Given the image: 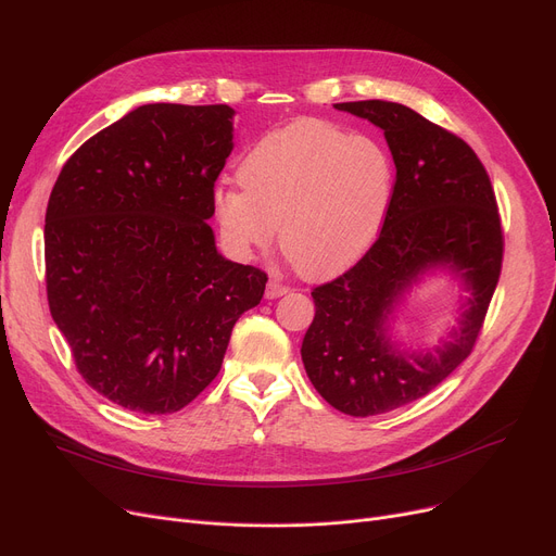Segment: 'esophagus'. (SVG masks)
Returning a JSON list of instances; mask_svg holds the SVG:
<instances>
[{
    "mask_svg": "<svg viewBox=\"0 0 556 556\" xmlns=\"http://www.w3.org/2000/svg\"><path fill=\"white\" fill-rule=\"evenodd\" d=\"M288 293V288L283 286V283H279V281H268V286H266V298L268 300H277V298H281V295H286Z\"/></svg>",
    "mask_w": 556,
    "mask_h": 556,
    "instance_id": "obj_1",
    "label": "esophagus"
}]
</instances>
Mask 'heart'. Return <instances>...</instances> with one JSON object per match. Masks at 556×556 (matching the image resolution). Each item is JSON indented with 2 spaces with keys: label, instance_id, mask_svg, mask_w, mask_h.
<instances>
[{
  "label": "heart",
  "instance_id": "b5f03b06",
  "mask_svg": "<svg viewBox=\"0 0 556 556\" xmlns=\"http://www.w3.org/2000/svg\"><path fill=\"white\" fill-rule=\"evenodd\" d=\"M394 180L381 141L302 119L252 146L239 166L241 187L214 191V216L237 256L268 252L279 227L290 266L329 279L356 266L378 239Z\"/></svg>",
  "mask_w": 556,
  "mask_h": 556
}]
</instances>
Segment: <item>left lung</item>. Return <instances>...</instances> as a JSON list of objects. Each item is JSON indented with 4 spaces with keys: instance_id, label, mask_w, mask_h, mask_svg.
<instances>
[{
    "instance_id": "left-lung-1",
    "label": "left lung",
    "mask_w": 556,
    "mask_h": 556,
    "mask_svg": "<svg viewBox=\"0 0 556 556\" xmlns=\"http://www.w3.org/2000/svg\"><path fill=\"white\" fill-rule=\"evenodd\" d=\"M336 110L383 130L396 182L369 252L311 293L315 317L302 361L336 410L371 417L426 396L469 358L501 277L503 231L489 175L469 143L401 103L349 101ZM434 271L467 290L458 327L432 350H410L391 333L395 313Z\"/></svg>"
}]
</instances>
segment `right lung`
Masks as SVG:
<instances>
[{
  "label": "right lung",
  "instance_id": "add662e5",
  "mask_svg": "<svg viewBox=\"0 0 556 556\" xmlns=\"http://www.w3.org/2000/svg\"><path fill=\"white\" fill-rule=\"evenodd\" d=\"M229 105L146 103L67 160L45 216L47 300L85 383L143 415L182 410L220 371L266 273L216 250Z\"/></svg>",
  "mask_w": 556,
  "mask_h": 556
}]
</instances>
